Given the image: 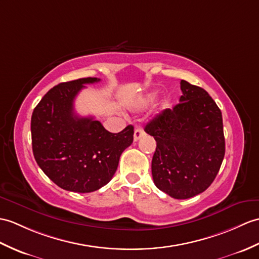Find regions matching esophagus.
I'll return each instance as SVG.
<instances>
[{"instance_id":"34e87169","label":"esophagus","mask_w":259,"mask_h":259,"mask_svg":"<svg viewBox=\"0 0 259 259\" xmlns=\"http://www.w3.org/2000/svg\"><path fill=\"white\" fill-rule=\"evenodd\" d=\"M143 135H144V131H143V129H142V128H137V129L135 130L134 140H135V141H138V140H139L140 138H141Z\"/></svg>"}]
</instances>
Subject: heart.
<instances>
[{
  "mask_svg": "<svg viewBox=\"0 0 259 259\" xmlns=\"http://www.w3.org/2000/svg\"><path fill=\"white\" fill-rule=\"evenodd\" d=\"M154 97H155V94H154V93L148 95L146 98L142 99V105H148V104H150V102H151V101L154 99Z\"/></svg>",
  "mask_w": 259,
  "mask_h": 259,
  "instance_id": "1",
  "label": "heart"
}]
</instances>
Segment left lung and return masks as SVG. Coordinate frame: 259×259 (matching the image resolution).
Instances as JSON below:
<instances>
[{
	"label": "left lung",
	"instance_id": "8db88e82",
	"mask_svg": "<svg viewBox=\"0 0 259 259\" xmlns=\"http://www.w3.org/2000/svg\"><path fill=\"white\" fill-rule=\"evenodd\" d=\"M183 95L144 131L157 141L152 158L155 186L178 200L205 191L218 176L225 154L222 112L203 88L181 80Z\"/></svg>",
	"mask_w": 259,
	"mask_h": 259
}]
</instances>
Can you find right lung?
<instances>
[{
    "label": "right lung",
    "instance_id": "add662e5",
    "mask_svg": "<svg viewBox=\"0 0 259 259\" xmlns=\"http://www.w3.org/2000/svg\"><path fill=\"white\" fill-rule=\"evenodd\" d=\"M95 77L53 87L35 107L31 120L32 147L37 164L64 190L89 193L106 185L115 174L120 155L134 141V127L118 134L107 131L93 117L75 113L74 101Z\"/></svg>",
    "mask_w": 259,
    "mask_h": 259
}]
</instances>
